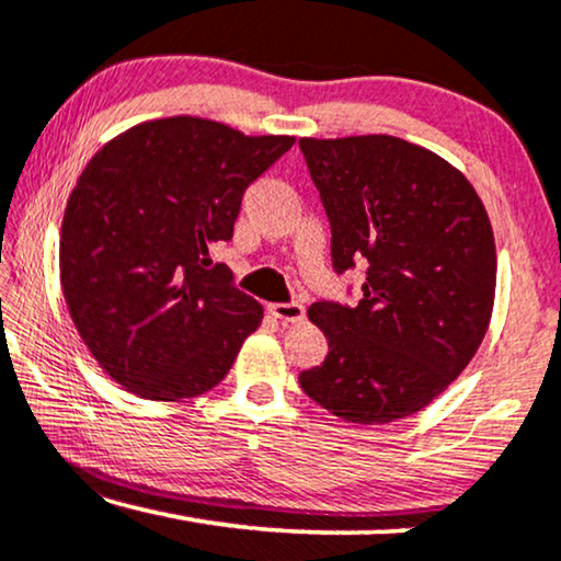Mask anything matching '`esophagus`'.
Masks as SVG:
<instances>
[{
	"label": "esophagus",
	"instance_id": "obj_1",
	"mask_svg": "<svg viewBox=\"0 0 561 561\" xmlns=\"http://www.w3.org/2000/svg\"><path fill=\"white\" fill-rule=\"evenodd\" d=\"M267 313L278 321H301L304 319V306L296 301L286 304H267Z\"/></svg>",
	"mask_w": 561,
	"mask_h": 561
}]
</instances>
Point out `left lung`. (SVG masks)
<instances>
[{"instance_id": "8db88e82", "label": "left lung", "mask_w": 561, "mask_h": 561, "mask_svg": "<svg viewBox=\"0 0 561 561\" xmlns=\"http://www.w3.org/2000/svg\"><path fill=\"white\" fill-rule=\"evenodd\" d=\"M298 148L332 229L334 273L365 265L357 306L311 304L329 352L298 382L350 424L411 416L485 336L495 298L485 206L457 168L401 137H304Z\"/></svg>"}]
</instances>
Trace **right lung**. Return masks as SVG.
<instances>
[{
  "label": "right lung",
  "mask_w": 561,
  "mask_h": 561,
  "mask_svg": "<svg viewBox=\"0 0 561 561\" xmlns=\"http://www.w3.org/2000/svg\"><path fill=\"white\" fill-rule=\"evenodd\" d=\"M294 137L198 117L137 125L79 175L60 227V286L91 355L129 393L183 401L232 367L263 306L211 248Z\"/></svg>",
  "instance_id": "obj_1"
}]
</instances>
